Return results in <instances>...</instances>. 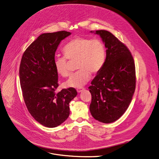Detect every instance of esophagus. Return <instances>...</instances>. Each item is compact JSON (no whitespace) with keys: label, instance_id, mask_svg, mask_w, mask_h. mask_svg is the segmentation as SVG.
Wrapping results in <instances>:
<instances>
[{"label":"esophagus","instance_id":"1","mask_svg":"<svg viewBox=\"0 0 159 159\" xmlns=\"http://www.w3.org/2000/svg\"><path fill=\"white\" fill-rule=\"evenodd\" d=\"M84 90V88H82V89H77V91L78 93H80V92H82Z\"/></svg>","mask_w":159,"mask_h":159}]
</instances>
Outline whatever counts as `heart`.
<instances>
[{
  "instance_id": "1",
  "label": "heart",
  "mask_w": 159,
  "mask_h": 159,
  "mask_svg": "<svg viewBox=\"0 0 159 159\" xmlns=\"http://www.w3.org/2000/svg\"><path fill=\"white\" fill-rule=\"evenodd\" d=\"M65 56H56L54 66L56 72L62 77L70 73L69 59L77 61V72L72 74L64 83L66 87L81 88L91 78V73L97 74L103 67L106 58V49L103 41L98 38L90 39L77 37L64 48Z\"/></svg>"
}]
</instances>
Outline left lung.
I'll return each instance as SVG.
<instances>
[{
	"label": "left lung",
	"instance_id": "obj_1",
	"mask_svg": "<svg viewBox=\"0 0 159 159\" xmlns=\"http://www.w3.org/2000/svg\"><path fill=\"white\" fill-rule=\"evenodd\" d=\"M95 33L102 38L107 56L89 87L92 95L90 111L95 120L110 123L125 113L132 100L136 88L135 64L129 49L111 33L97 30Z\"/></svg>",
	"mask_w": 159,
	"mask_h": 159
}]
</instances>
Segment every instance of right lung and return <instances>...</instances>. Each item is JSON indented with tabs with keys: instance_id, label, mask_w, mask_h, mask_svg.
I'll list each match as a JSON object with an SVG mask.
<instances>
[{
	"instance_id": "obj_1",
	"label": "right lung",
	"mask_w": 159,
	"mask_h": 159,
	"mask_svg": "<svg viewBox=\"0 0 159 159\" xmlns=\"http://www.w3.org/2000/svg\"><path fill=\"white\" fill-rule=\"evenodd\" d=\"M71 33L60 31L39 35L25 50L19 75L27 109L33 118L48 128H55L69 116V103L77 95L74 88L56 93L58 74L54 66L56 51Z\"/></svg>"
}]
</instances>
